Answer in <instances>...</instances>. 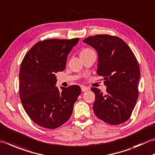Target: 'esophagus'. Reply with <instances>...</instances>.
Masks as SVG:
<instances>
[{
	"label": "esophagus",
	"mask_w": 155,
	"mask_h": 155,
	"mask_svg": "<svg viewBox=\"0 0 155 155\" xmlns=\"http://www.w3.org/2000/svg\"><path fill=\"white\" fill-rule=\"evenodd\" d=\"M81 87L82 92H85V91H87L89 90V88H88L87 87L84 86V85H82Z\"/></svg>",
	"instance_id": "1"
}]
</instances>
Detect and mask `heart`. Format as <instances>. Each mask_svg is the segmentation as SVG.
I'll return each instance as SVG.
<instances>
[{
	"label": "heart",
	"mask_w": 155,
	"mask_h": 155,
	"mask_svg": "<svg viewBox=\"0 0 155 155\" xmlns=\"http://www.w3.org/2000/svg\"><path fill=\"white\" fill-rule=\"evenodd\" d=\"M92 51V50H90V49H88V48H85V49H83V50H82V51H81V54H86V53L89 52V51Z\"/></svg>",
	"instance_id": "obj_1"
}]
</instances>
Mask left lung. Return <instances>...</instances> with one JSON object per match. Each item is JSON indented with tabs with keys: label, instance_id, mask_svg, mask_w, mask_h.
<instances>
[{
	"label": "left lung",
	"instance_id": "left-lung-1",
	"mask_svg": "<svg viewBox=\"0 0 155 155\" xmlns=\"http://www.w3.org/2000/svg\"><path fill=\"white\" fill-rule=\"evenodd\" d=\"M83 42L97 52V73L104 77L107 87L105 95L100 89L91 88L95 95L94 113L111 125L125 122L131 116L138 97L140 71L134 53L116 36H90Z\"/></svg>",
	"mask_w": 155,
	"mask_h": 155
}]
</instances>
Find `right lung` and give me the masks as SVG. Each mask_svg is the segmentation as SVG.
<instances>
[{
    "label": "right lung",
    "instance_id": "add662e5",
    "mask_svg": "<svg viewBox=\"0 0 155 155\" xmlns=\"http://www.w3.org/2000/svg\"><path fill=\"white\" fill-rule=\"evenodd\" d=\"M79 39H51L36 43L21 62L19 95L27 114L45 128L55 129L71 116L81 93L79 86L56 87L58 72L65 69L72 48Z\"/></svg>",
    "mask_w": 155,
    "mask_h": 155
}]
</instances>
